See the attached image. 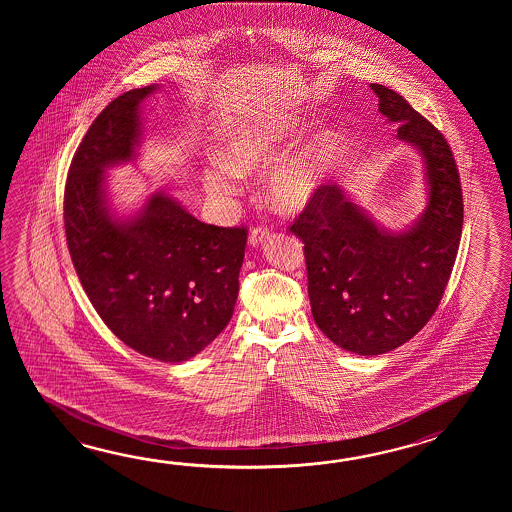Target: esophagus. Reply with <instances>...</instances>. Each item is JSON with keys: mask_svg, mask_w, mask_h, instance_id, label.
Wrapping results in <instances>:
<instances>
[{"mask_svg": "<svg viewBox=\"0 0 512 512\" xmlns=\"http://www.w3.org/2000/svg\"><path fill=\"white\" fill-rule=\"evenodd\" d=\"M269 238H271V230L267 229V227H256V229L251 230L249 243H251L252 247H256V245L265 243Z\"/></svg>", "mask_w": 512, "mask_h": 512, "instance_id": "obj_1", "label": "esophagus"}]
</instances>
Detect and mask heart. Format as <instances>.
Returning a JSON list of instances; mask_svg holds the SVG:
<instances>
[{
    "label": "heart",
    "instance_id": "b5f03b06",
    "mask_svg": "<svg viewBox=\"0 0 512 512\" xmlns=\"http://www.w3.org/2000/svg\"><path fill=\"white\" fill-rule=\"evenodd\" d=\"M300 133V122L282 117L252 120L232 126L219 142V164L203 172V186L218 199L238 194V175L265 170ZM337 146V131L322 128L283 161L267 183V197L280 212L304 210L326 183Z\"/></svg>",
    "mask_w": 512,
    "mask_h": 512
}]
</instances>
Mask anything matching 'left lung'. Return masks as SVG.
Here are the masks:
<instances>
[{
  "instance_id": "left-lung-1",
  "label": "left lung",
  "mask_w": 512,
  "mask_h": 512,
  "mask_svg": "<svg viewBox=\"0 0 512 512\" xmlns=\"http://www.w3.org/2000/svg\"><path fill=\"white\" fill-rule=\"evenodd\" d=\"M397 139L421 153L428 203L410 229L390 232L331 183L289 227L304 243L309 300L316 326L357 355L403 346L432 318L456 261L463 192L443 133L399 93L371 84Z\"/></svg>"
}]
</instances>
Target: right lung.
<instances>
[{
	"mask_svg": "<svg viewBox=\"0 0 512 512\" xmlns=\"http://www.w3.org/2000/svg\"><path fill=\"white\" fill-rule=\"evenodd\" d=\"M155 89L126 91L93 120L67 175L64 225L80 283L104 324L150 359L183 362L232 318L247 229L207 225L164 192L133 218H113L104 172L135 159L142 100Z\"/></svg>",
	"mask_w": 512,
	"mask_h": 512,
	"instance_id": "add662e5",
	"label": "right lung"
}]
</instances>
